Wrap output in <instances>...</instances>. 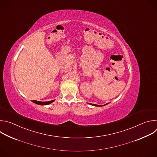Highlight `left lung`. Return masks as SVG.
I'll use <instances>...</instances> for the list:
<instances>
[{"label":"left lung","mask_w":157,"mask_h":157,"mask_svg":"<svg viewBox=\"0 0 157 157\" xmlns=\"http://www.w3.org/2000/svg\"><path fill=\"white\" fill-rule=\"evenodd\" d=\"M91 104V105H94V106H97V107H100V106H103V105H105L108 104V103H107V104H104V105H97V104Z\"/></svg>","instance_id":"left-lung-1"}]
</instances>
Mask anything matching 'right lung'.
<instances>
[{
  "label": "right lung",
  "instance_id": "right-lung-1",
  "mask_svg": "<svg viewBox=\"0 0 157 157\" xmlns=\"http://www.w3.org/2000/svg\"><path fill=\"white\" fill-rule=\"evenodd\" d=\"M55 100H52V101H48V102H41V101H32V102L35 104H38V105H48V104H50L51 103H52L53 102H54Z\"/></svg>",
  "mask_w": 157,
  "mask_h": 157
}]
</instances>
